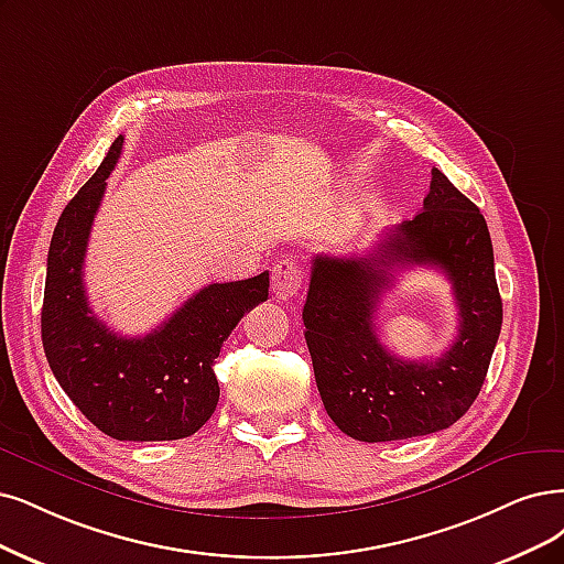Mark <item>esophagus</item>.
<instances>
[{"mask_svg": "<svg viewBox=\"0 0 564 564\" xmlns=\"http://www.w3.org/2000/svg\"><path fill=\"white\" fill-rule=\"evenodd\" d=\"M302 288V269L293 260H281L271 269V293L279 302L297 297Z\"/></svg>", "mask_w": 564, "mask_h": 564, "instance_id": "esophagus-1", "label": "esophagus"}]
</instances>
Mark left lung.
Returning a JSON list of instances; mask_svg holds the SVG:
<instances>
[{"label": "left lung", "mask_w": 564, "mask_h": 564, "mask_svg": "<svg viewBox=\"0 0 564 564\" xmlns=\"http://www.w3.org/2000/svg\"><path fill=\"white\" fill-rule=\"evenodd\" d=\"M442 268L454 283L462 327L442 359L388 354L376 306L400 268ZM304 337L325 411L358 442H398L451 427L474 404L502 329L486 218L432 170L423 212L388 229L367 256H316L302 311Z\"/></svg>", "instance_id": "obj_1"}]
</instances>
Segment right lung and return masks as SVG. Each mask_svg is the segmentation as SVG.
<instances>
[{
    "instance_id": "1",
    "label": "right lung",
    "mask_w": 564,
    "mask_h": 564,
    "mask_svg": "<svg viewBox=\"0 0 564 564\" xmlns=\"http://www.w3.org/2000/svg\"><path fill=\"white\" fill-rule=\"evenodd\" d=\"M120 153L122 134L55 225L41 341L57 383L97 430L118 442H172L195 434L216 411L220 346L243 314L267 300L269 271L202 288L145 337L116 335L93 314L83 262Z\"/></svg>"
}]
</instances>
